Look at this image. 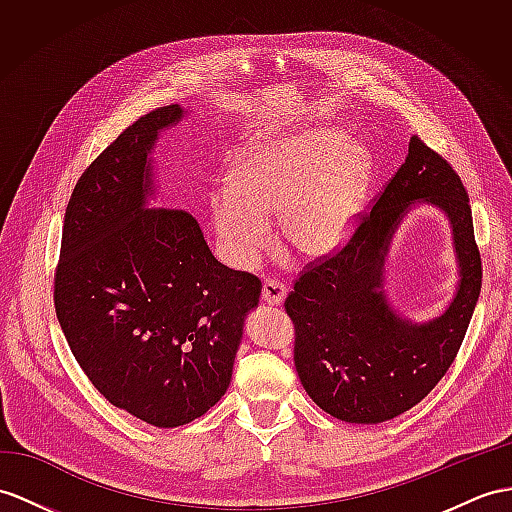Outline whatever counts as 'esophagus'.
<instances>
[{"label":"esophagus","instance_id":"34e87169","mask_svg":"<svg viewBox=\"0 0 512 512\" xmlns=\"http://www.w3.org/2000/svg\"><path fill=\"white\" fill-rule=\"evenodd\" d=\"M260 297H263V302L267 306H280L286 299V286L276 280H267L263 284V293H260Z\"/></svg>","mask_w":512,"mask_h":512}]
</instances>
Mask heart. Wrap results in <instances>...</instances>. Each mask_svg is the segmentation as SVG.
Segmentation results:
<instances>
[{
    "label": "heart",
    "instance_id": "heart-1",
    "mask_svg": "<svg viewBox=\"0 0 512 512\" xmlns=\"http://www.w3.org/2000/svg\"><path fill=\"white\" fill-rule=\"evenodd\" d=\"M232 191L210 206L219 254L234 269H252L271 247L269 221L299 260L339 249L363 213L373 182L367 149L336 130H299L258 141L236 156Z\"/></svg>",
    "mask_w": 512,
    "mask_h": 512
}]
</instances>
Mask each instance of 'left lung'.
I'll return each mask as SVG.
<instances>
[{
	"instance_id": "left-lung-1",
	"label": "left lung",
	"mask_w": 512,
	"mask_h": 512,
	"mask_svg": "<svg viewBox=\"0 0 512 512\" xmlns=\"http://www.w3.org/2000/svg\"><path fill=\"white\" fill-rule=\"evenodd\" d=\"M432 205L453 230L459 282L439 316L415 322L385 295V260L410 209ZM482 267L458 173L413 136L404 165L339 254L304 271L286 313L295 369L321 410L347 423H382L426 397L454 363L480 297Z\"/></svg>"
}]
</instances>
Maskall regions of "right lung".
I'll return each instance as SVG.
<instances>
[{
    "label": "right lung",
    "instance_id": "add662e5",
    "mask_svg": "<svg viewBox=\"0 0 512 512\" xmlns=\"http://www.w3.org/2000/svg\"><path fill=\"white\" fill-rule=\"evenodd\" d=\"M186 115L152 110L82 173L54 282L60 328L95 389L156 428L191 423L226 395L260 297L256 276L210 254L193 215L149 208L154 147Z\"/></svg>",
    "mask_w": 512,
    "mask_h": 512
}]
</instances>
